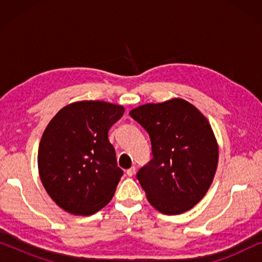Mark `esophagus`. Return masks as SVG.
<instances>
[{
    "mask_svg": "<svg viewBox=\"0 0 262 262\" xmlns=\"http://www.w3.org/2000/svg\"><path fill=\"white\" fill-rule=\"evenodd\" d=\"M135 173H136V167H131L130 169L126 170V174L128 175V177H134Z\"/></svg>",
    "mask_w": 262,
    "mask_h": 262,
    "instance_id": "1",
    "label": "esophagus"
}]
</instances>
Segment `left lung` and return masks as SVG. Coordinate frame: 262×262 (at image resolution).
I'll return each mask as SVG.
<instances>
[{
  "label": "left lung",
  "instance_id": "1",
  "mask_svg": "<svg viewBox=\"0 0 262 262\" xmlns=\"http://www.w3.org/2000/svg\"><path fill=\"white\" fill-rule=\"evenodd\" d=\"M151 141L152 160L137 179L146 199L164 214L191 210L209 191L218 164V143L200 111L184 99L145 103L130 111Z\"/></svg>",
  "mask_w": 262,
  "mask_h": 262
}]
</instances>
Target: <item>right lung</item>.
I'll return each instance as SVG.
<instances>
[{
	"label": "right lung",
	"instance_id": "1",
	"mask_svg": "<svg viewBox=\"0 0 262 262\" xmlns=\"http://www.w3.org/2000/svg\"><path fill=\"white\" fill-rule=\"evenodd\" d=\"M125 108L83 100L64 106L41 136L38 170L51 199L67 212L89 216L111 202L123 170L108 130Z\"/></svg>",
	"mask_w": 262,
	"mask_h": 262
}]
</instances>
